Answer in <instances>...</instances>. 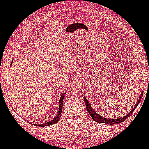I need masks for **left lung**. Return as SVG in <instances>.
I'll return each mask as SVG.
<instances>
[{
	"label": "left lung",
	"instance_id": "1",
	"mask_svg": "<svg viewBox=\"0 0 149 149\" xmlns=\"http://www.w3.org/2000/svg\"><path fill=\"white\" fill-rule=\"evenodd\" d=\"M142 93H143V92H142L141 95H140V98L139 100H138V102L136 103V104L135 106V107L133 108V109L131 111H130V113L128 114V115H127L125 116V117H123L121 118V119H107V118H105V117H102V116L97 115V114L95 113V112L93 111V109L91 108V105L89 104L88 101L87 100L86 97H84V100H85V106H86V108L87 109V111H88L89 115H91V118H92V119L93 120V121H96V122H98V123H107V124H109V125H112V124H115V123H122V122L125 121L126 119H127L128 117H130V115H132V113H133L134 110H135V109L136 107H137V106L138 105V104L140 103V100H141V98L142 97Z\"/></svg>",
	"mask_w": 149,
	"mask_h": 149
}]
</instances>
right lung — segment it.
Returning <instances> with one entry per match:
<instances>
[{
  "mask_svg": "<svg viewBox=\"0 0 149 149\" xmlns=\"http://www.w3.org/2000/svg\"><path fill=\"white\" fill-rule=\"evenodd\" d=\"M64 96H65V94H62L61 95L60 97V108H59V111H58V115H57L56 117H55L53 120L52 121L47 122V123H44V124H39V125H37V124H33V123H31L32 125H37V126H39V127H45V126H49V125H53V124H55L56 123H58V121L60 120V117H61V114H62V106H63V100L64 98Z\"/></svg>",
  "mask_w": 149,
  "mask_h": 149,
  "instance_id": "right-lung-1",
  "label": "right lung"
}]
</instances>
